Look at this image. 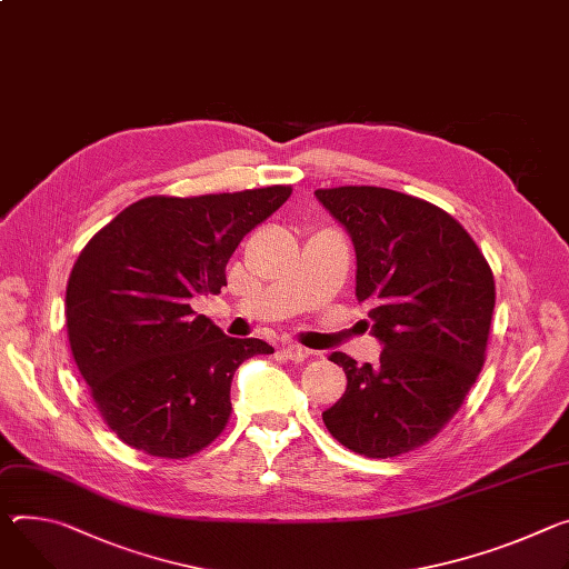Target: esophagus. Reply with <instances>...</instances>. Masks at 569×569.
I'll return each instance as SVG.
<instances>
[{
	"label": "esophagus",
	"instance_id": "obj_1",
	"mask_svg": "<svg viewBox=\"0 0 569 569\" xmlns=\"http://www.w3.org/2000/svg\"><path fill=\"white\" fill-rule=\"evenodd\" d=\"M281 353L290 360H295V363H301V360H306L308 356H311V349H306L301 345H283L281 347Z\"/></svg>",
	"mask_w": 569,
	"mask_h": 569
}]
</instances>
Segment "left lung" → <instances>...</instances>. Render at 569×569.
Here are the masks:
<instances>
[{"label":"left lung","instance_id":"obj_1","mask_svg":"<svg viewBox=\"0 0 569 569\" xmlns=\"http://www.w3.org/2000/svg\"><path fill=\"white\" fill-rule=\"evenodd\" d=\"M356 249V297L383 342L377 366L342 351L345 395L322 412L329 433L368 458L427 445L456 416L483 363L495 277L472 236L420 197L377 186L316 190Z\"/></svg>","mask_w":569,"mask_h":569}]
</instances>
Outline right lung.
I'll return each instance as SVG.
<instances>
[{
    "label": "right lung",
    "mask_w": 569,
    "mask_h": 569,
    "mask_svg": "<svg viewBox=\"0 0 569 569\" xmlns=\"http://www.w3.org/2000/svg\"><path fill=\"white\" fill-rule=\"evenodd\" d=\"M292 194L290 186L138 199L81 249L66 290L74 363L101 420L129 447L188 458L231 418V381L256 338H229L190 297L227 286L240 240Z\"/></svg>",
    "instance_id": "1"
}]
</instances>
